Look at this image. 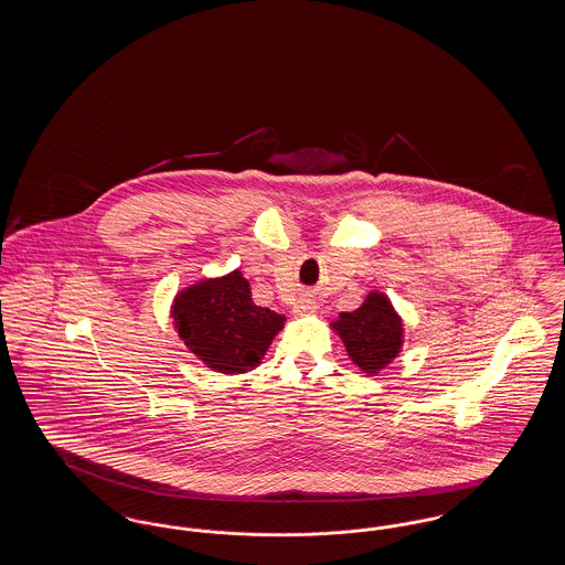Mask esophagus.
Segmentation results:
<instances>
[{
  "mask_svg": "<svg viewBox=\"0 0 565 565\" xmlns=\"http://www.w3.org/2000/svg\"><path fill=\"white\" fill-rule=\"evenodd\" d=\"M316 309H318V302H316V298H311V296H300L295 302V313H300V316L313 313Z\"/></svg>",
  "mask_w": 565,
  "mask_h": 565,
  "instance_id": "esophagus-1",
  "label": "esophagus"
}]
</instances>
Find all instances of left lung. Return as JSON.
Returning <instances> with one entry per match:
<instances>
[{"label":"left lung","instance_id":"obj_1","mask_svg":"<svg viewBox=\"0 0 565 565\" xmlns=\"http://www.w3.org/2000/svg\"><path fill=\"white\" fill-rule=\"evenodd\" d=\"M332 328L343 339L353 364L369 375L385 369L403 348V320L381 292H371L355 311L339 313Z\"/></svg>","mask_w":565,"mask_h":565}]
</instances>
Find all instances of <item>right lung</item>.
<instances>
[{
	"label": "right lung",
	"instance_id": "add662e5",
	"mask_svg": "<svg viewBox=\"0 0 565 565\" xmlns=\"http://www.w3.org/2000/svg\"><path fill=\"white\" fill-rule=\"evenodd\" d=\"M171 316L186 348L224 375L256 369L286 322L284 316L252 300L242 270L182 290L173 300Z\"/></svg>",
	"mask_w": 565,
	"mask_h": 565
}]
</instances>
